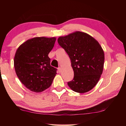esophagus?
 <instances>
[{"mask_svg": "<svg viewBox=\"0 0 126 126\" xmlns=\"http://www.w3.org/2000/svg\"><path fill=\"white\" fill-rule=\"evenodd\" d=\"M58 72H59V73H60V72H61V70H62V68H61V67H58Z\"/></svg>", "mask_w": 126, "mask_h": 126, "instance_id": "34e87169", "label": "esophagus"}]
</instances>
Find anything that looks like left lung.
Returning a JSON list of instances; mask_svg holds the SVG:
<instances>
[{"mask_svg": "<svg viewBox=\"0 0 126 126\" xmlns=\"http://www.w3.org/2000/svg\"><path fill=\"white\" fill-rule=\"evenodd\" d=\"M58 43L69 55L74 71L73 79L68 82V86L80 93L91 90L103 70L104 54L99 43L81 32L59 37Z\"/></svg>", "mask_w": 126, "mask_h": 126, "instance_id": "obj_1", "label": "left lung"}]
</instances>
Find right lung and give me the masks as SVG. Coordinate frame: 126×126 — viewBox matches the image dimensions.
Returning a JSON list of instances; mask_svg holds the SVG:
<instances>
[{"mask_svg":"<svg viewBox=\"0 0 126 126\" xmlns=\"http://www.w3.org/2000/svg\"><path fill=\"white\" fill-rule=\"evenodd\" d=\"M55 40V37H35L17 49L14 59L15 71L20 82L31 91L41 92L52 83L57 69L50 65L48 54Z\"/></svg>","mask_w":126,"mask_h":126,"instance_id":"1","label":"right lung"}]
</instances>
